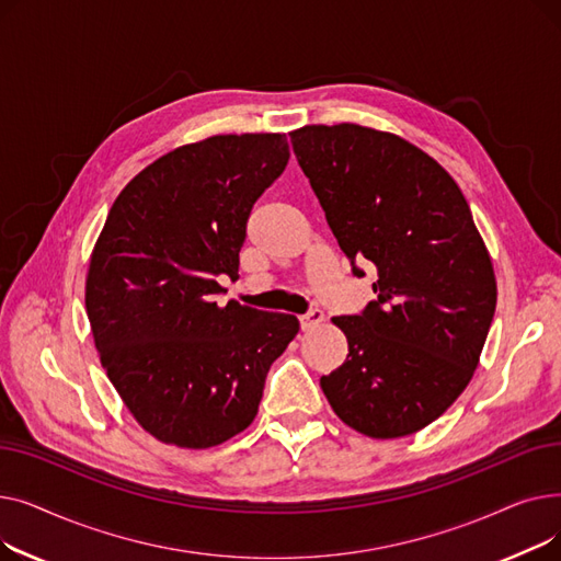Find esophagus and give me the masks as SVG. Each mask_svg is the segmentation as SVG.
<instances>
[{"label":"esophagus","mask_w":561,"mask_h":561,"mask_svg":"<svg viewBox=\"0 0 561 561\" xmlns=\"http://www.w3.org/2000/svg\"><path fill=\"white\" fill-rule=\"evenodd\" d=\"M322 320H325V313H322L320 309H311L309 313L300 316V328H302V332H309V330L318 328Z\"/></svg>","instance_id":"1"}]
</instances>
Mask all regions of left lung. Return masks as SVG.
Masks as SVG:
<instances>
[{
    "instance_id": "obj_1",
    "label": "left lung",
    "mask_w": 561,
    "mask_h": 561,
    "mask_svg": "<svg viewBox=\"0 0 561 561\" xmlns=\"http://www.w3.org/2000/svg\"><path fill=\"white\" fill-rule=\"evenodd\" d=\"M288 136L352 271L377 268V300L332 318L347 359L320 377L322 393L370 438L414 434L480 364L497 300L491 254L461 188L421 147L352 123Z\"/></svg>"
}]
</instances>
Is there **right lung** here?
Here are the masks:
<instances>
[{
    "label": "right lung",
    "instance_id": "obj_1",
    "mask_svg": "<svg viewBox=\"0 0 561 561\" xmlns=\"http://www.w3.org/2000/svg\"><path fill=\"white\" fill-rule=\"evenodd\" d=\"M286 134H218L176 147L115 197L85 275L100 362L136 423L204 450L254 421L288 313L216 302L239 277L254 202L288 163Z\"/></svg>",
    "mask_w": 561,
    "mask_h": 561
}]
</instances>
